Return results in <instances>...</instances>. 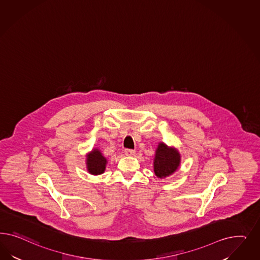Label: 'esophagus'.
<instances>
[{
    "label": "esophagus",
    "mask_w": 260,
    "mask_h": 260,
    "mask_svg": "<svg viewBox=\"0 0 260 260\" xmlns=\"http://www.w3.org/2000/svg\"><path fill=\"white\" fill-rule=\"evenodd\" d=\"M134 153H135V150H131V149L125 150V154L127 156H133V155H134Z\"/></svg>",
    "instance_id": "34e87169"
}]
</instances>
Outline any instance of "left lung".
Here are the masks:
<instances>
[{
    "label": "left lung",
    "mask_w": 260,
    "mask_h": 260,
    "mask_svg": "<svg viewBox=\"0 0 260 260\" xmlns=\"http://www.w3.org/2000/svg\"><path fill=\"white\" fill-rule=\"evenodd\" d=\"M154 173L159 178L173 174L180 164V154L172 148L161 143L158 146L154 158Z\"/></svg>",
    "instance_id": "obj_1"
}]
</instances>
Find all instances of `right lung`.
<instances>
[{
    "instance_id": "right-lung-1",
    "label": "right lung",
    "mask_w": 260,
    "mask_h": 260,
    "mask_svg": "<svg viewBox=\"0 0 260 260\" xmlns=\"http://www.w3.org/2000/svg\"><path fill=\"white\" fill-rule=\"evenodd\" d=\"M107 159L104 157L100 150H94L87 155V165L88 173L98 175L105 172Z\"/></svg>"
}]
</instances>
